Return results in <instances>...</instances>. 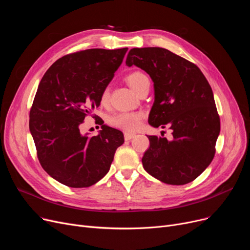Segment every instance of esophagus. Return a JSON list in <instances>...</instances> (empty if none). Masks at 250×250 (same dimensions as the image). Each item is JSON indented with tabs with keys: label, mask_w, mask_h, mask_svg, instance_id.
Here are the masks:
<instances>
[{
	"label": "esophagus",
	"mask_w": 250,
	"mask_h": 250,
	"mask_svg": "<svg viewBox=\"0 0 250 250\" xmlns=\"http://www.w3.org/2000/svg\"><path fill=\"white\" fill-rule=\"evenodd\" d=\"M135 136H136L135 134L125 132V141H128V140H130V139H133Z\"/></svg>",
	"instance_id": "obj_1"
}]
</instances>
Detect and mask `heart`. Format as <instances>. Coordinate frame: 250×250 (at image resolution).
<instances>
[{
	"mask_svg": "<svg viewBox=\"0 0 250 250\" xmlns=\"http://www.w3.org/2000/svg\"><path fill=\"white\" fill-rule=\"evenodd\" d=\"M126 83L132 87L137 93L141 88L149 82V78L140 71H134L125 77ZM109 89L105 88L100 95L101 104H106L109 100ZM143 115L140 112H120L108 118V124L114 127L126 130H136L141 125Z\"/></svg>",
	"mask_w": 250,
	"mask_h": 250,
	"instance_id": "heart-1",
	"label": "heart"
}]
</instances>
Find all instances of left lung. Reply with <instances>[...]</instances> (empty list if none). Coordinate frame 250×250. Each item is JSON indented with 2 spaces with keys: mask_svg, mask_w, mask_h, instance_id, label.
<instances>
[{
  "mask_svg": "<svg viewBox=\"0 0 250 250\" xmlns=\"http://www.w3.org/2000/svg\"><path fill=\"white\" fill-rule=\"evenodd\" d=\"M125 63L143 69L154 82L149 124L172 129L171 141L148 136L144 169L167 185L193 181L214 159L220 133L211 86L198 65L166 48H132Z\"/></svg>",
  "mask_w": 250,
  "mask_h": 250,
  "instance_id": "1",
  "label": "left lung"
}]
</instances>
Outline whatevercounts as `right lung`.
I'll return each instance as SVG.
<instances>
[{"label":"right lung","mask_w":250,"mask_h":250,"mask_svg":"<svg viewBox=\"0 0 250 250\" xmlns=\"http://www.w3.org/2000/svg\"><path fill=\"white\" fill-rule=\"evenodd\" d=\"M126 50L91 48L65 55L39 83L29 113L37 158L52 178L69 188L95 185L109 171L116 149L125 142L121 130L107 125L94 137L82 135L80 128L100 105L102 91Z\"/></svg>","instance_id":"right-lung-1"}]
</instances>
